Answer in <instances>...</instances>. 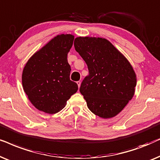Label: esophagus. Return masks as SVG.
<instances>
[{
	"label": "esophagus",
	"instance_id": "obj_1",
	"mask_svg": "<svg viewBox=\"0 0 160 160\" xmlns=\"http://www.w3.org/2000/svg\"><path fill=\"white\" fill-rule=\"evenodd\" d=\"M77 84H78V88H80V85H81V82H80V81H78V82H77Z\"/></svg>",
	"mask_w": 160,
	"mask_h": 160
}]
</instances>
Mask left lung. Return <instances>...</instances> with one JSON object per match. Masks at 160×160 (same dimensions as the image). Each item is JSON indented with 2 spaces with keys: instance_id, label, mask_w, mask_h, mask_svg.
<instances>
[{
  "instance_id": "left-lung-1",
  "label": "left lung",
  "mask_w": 160,
  "mask_h": 160,
  "mask_svg": "<svg viewBox=\"0 0 160 160\" xmlns=\"http://www.w3.org/2000/svg\"><path fill=\"white\" fill-rule=\"evenodd\" d=\"M74 46L88 66L80 92L88 109L103 118L116 116L135 93L137 80L130 63L103 38L77 37Z\"/></svg>"
}]
</instances>
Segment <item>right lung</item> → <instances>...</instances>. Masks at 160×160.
I'll return each mask as SVG.
<instances>
[{
	"instance_id": "1",
	"label": "right lung",
	"mask_w": 160,
	"mask_h": 160,
	"mask_svg": "<svg viewBox=\"0 0 160 160\" xmlns=\"http://www.w3.org/2000/svg\"><path fill=\"white\" fill-rule=\"evenodd\" d=\"M73 41L71 34L56 36L32 55L23 69V89L40 111L56 113L78 91V84L70 80L71 67L67 61Z\"/></svg>"
}]
</instances>
